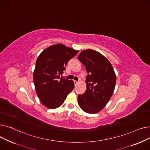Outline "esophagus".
<instances>
[{
    "label": "esophagus",
    "mask_w": 150,
    "mask_h": 150,
    "mask_svg": "<svg viewBox=\"0 0 150 150\" xmlns=\"http://www.w3.org/2000/svg\"><path fill=\"white\" fill-rule=\"evenodd\" d=\"M78 82L77 81H76V80H74V84H75V86H76L77 84H78Z\"/></svg>",
    "instance_id": "esophagus-1"
}]
</instances>
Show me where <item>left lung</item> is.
I'll return each instance as SVG.
<instances>
[{
    "label": "left lung",
    "mask_w": 150,
    "mask_h": 150,
    "mask_svg": "<svg viewBox=\"0 0 150 150\" xmlns=\"http://www.w3.org/2000/svg\"><path fill=\"white\" fill-rule=\"evenodd\" d=\"M78 58L88 73L86 79V90L78 96V104L86 112L97 113L112 96L116 83L115 73L109 61L96 50H83Z\"/></svg>",
    "instance_id": "obj_1"
}]
</instances>
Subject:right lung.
Here are the masks:
<instances>
[{"label": "right lung", "mask_w": 150, "mask_h": 150, "mask_svg": "<svg viewBox=\"0 0 150 150\" xmlns=\"http://www.w3.org/2000/svg\"><path fill=\"white\" fill-rule=\"evenodd\" d=\"M78 50L62 44L52 45L39 55L33 72L36 92L41 103L49 109L61 106L75 87L73 80L61 77L68 61Z\"/></svg>", "instance_id": "1"}]
</instances>
